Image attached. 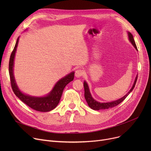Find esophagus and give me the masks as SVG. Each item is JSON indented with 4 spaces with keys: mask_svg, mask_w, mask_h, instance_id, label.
<instances>
[{
    "mask_svg": "<svg viewBox=\"0 0 151 151\" xmlns=\"http://www.w3.org/2000/svg\"><path fill=\"white\" fill-rule=\"evenodd\" d=\"M84 74V71L81 69H78L75 71V76L76 77H80Z\"/></svg>",
    "mask_w": 151,
    "mask_h": 151,
    "instance_id": "34e87169",
    "label": "esophagus"
}]
</instances>
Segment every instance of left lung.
I'll use <instances>...</instances> for the list:
<instances>
[{
	"label": "left lung",
	"mask_w": 151,
	"mask_h": 151,
	"mask_svg": "<svg viewBox=\"0 0 151 151\" xmlns=\"http://www.w3.org/2000/svg\"><path fill=\"white\" fill-rule=\"evenodd\" d=\"M129 38L130 42L132 43V44L134 46V47H135L136 50L138 51L137 45L135 44V42H134L133 37L132 35V34L130 32H129ZM137 77L138 76L136 77L135 80H134V82L133 83V85L132 86V89L130 90V91L127 93L125 96H124L122 98L117 100L116 101H113L111 102H109V103H100V102H98L96 100H95L91 96L89 89V87L88 86V84L86 83V81L84 82V97L85 99L88 103V104L89 105V106L94 109V110H100V109H108L109 108H113L114 107L117 105H118L119 104H120L122 101H123L125 98L128 96V95L133 91V89L134 88V86L136 84L137 81Z\"/></svg>",
	"instance_id": "obj_1"
}]
</instances>
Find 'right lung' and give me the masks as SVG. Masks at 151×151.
Listing matches in <instances>:
<instances>
[{
  "label": "right lung",
  "instance_id": "right-lung-1",
  "mask_svg": "<svg viewBox=\"0 0 151 151\" xmlns=\"http://www.w3.org/2000/svg\"><path fill=\"white\" fill-rule=\"evenodd\" d=\"M18 41L19 37L17 39V43H16L14 49L11 54L9 60V75L12 90L16 96L23 103H24L25 104H26L31 108L41 112L50 111H51L58 106L60 100L63 89H64L65 87L67 84L73 80L75 73L71 72L65 77L61 79L55 85L51 92L46 97H35L29 96L22 93L19 91L17 84H16V81L13 76L14 58Z\"/></svg>",
  "mask_w": 151,
  "mask_h": 151
}]
</instances>
